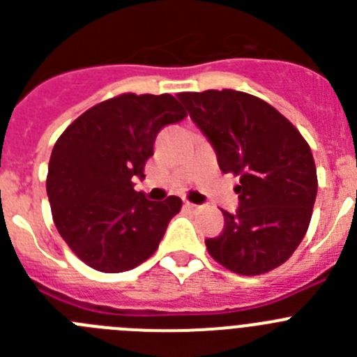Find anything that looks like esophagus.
<instances>
[{
    "instance_id": "esophagus-1",
    "label": "esophagus",
    "mask_w": 357,
    "mask_h": 357,
    "mask_svg": "<svg viewBox=\"0 0 357 357\" xmlns=\"http://www.w3.org/2000/svg\"><path fill=\"white\" fill-rule=\"evenodd\" d=\"M184 207L189 211V213H198V211H202V206H197V204H191V202H185Z\"/></svg>"
}]
</instances>
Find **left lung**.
<instances>
[{
    "mask_svg": "<svg viewBox=\"0 0 357 357\" xmlns=\"http://www.w3.org/2000/svg\"><path fill=\"white\" fill-rule=\"evenodd\" d=\"M189 116L213 144L223 173L239 176L236 214L206 239L216 263L261 275L291 257L307 232L318 178L307 141L257 96L234 89L181 93Z\"/></svg>",
    "mask_w": 357,
    "mask_h": 357,
    "instance_id": "left-lung-1",
    "label": "left lung"
}]
</instances>
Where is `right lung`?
Masks as SVG:
<instances>
[{"label":"right lung","mask_w":357,"mask_h":357,"mask_svg":"<svg viewBox=\"0 0 357 357\" xmlns=\"http://www.w3.org/2000/svg\"><path fill=\"white\" fill-rule=\"evenodd\" d=\"M185 116L172 94L125 93L85 110L56 139L46 178L53 222L87 266L127 272L159 248L182 200L150 202L132 181L144 178L157 134Z\"/></svg>","instance_id":"add662e5"}]
</instances>
